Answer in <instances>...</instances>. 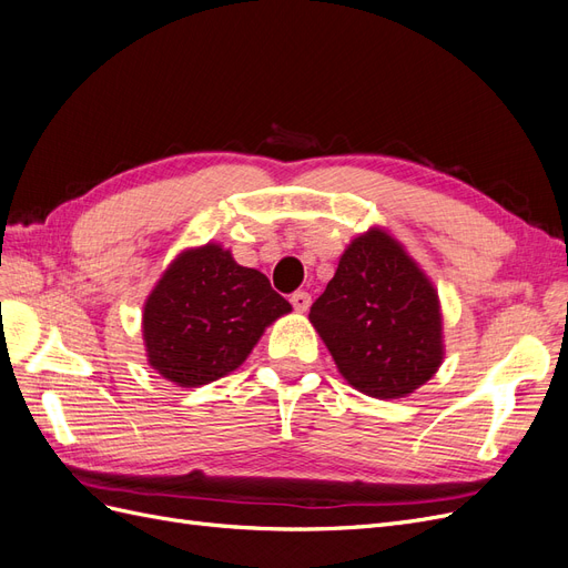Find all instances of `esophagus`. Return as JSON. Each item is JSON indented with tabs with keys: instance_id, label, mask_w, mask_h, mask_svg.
Segmentation results:
<instances>
[{
	"instance_id": "obj_1",
	"label": "esophagus",
	"mask_w": 568,
	"mask_h": 568,
	"mask_svg": "<svg viewBox=\"0 0 568 568\" xmlns=\"http://www.w3.org/2000/svg\"><path fill=\"white\" fill-rule=\"evenodd\" d=\"M311 303H313V298H311V294H307V291H296V294L291 296V305H294L296 313H307Z\"/></svg>"
}]
</instances>
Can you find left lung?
I'll use <instances>...</instances> for the list:
<instances>
[{
	"instance_id": "left-lung-1",
	"label": "left lung",
	"mask_w": 568,
	"mask_h": 568,
	"mask_svg": "<svg viewBox=\"0 0 568 568\" xmlns=\"http://www.w3.org/2000/svg\"><path fill=\"white\" fill-rule=\"evenodd\" d=\"M311 322L343 379L379 400L415 393L445 355L438 291L384 227L346 246Z\"/></svg>"
}]
</instances>
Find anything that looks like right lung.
<instances>
[{
	"instance_id": "obj_1",
	"label": "right lung",
	"mask_w": 568,
	"mask_h": 568,
	"mask_svg": "<svg viewBox=\"0 0 568 568\" xmlns=\"http://www.w3.org/2000/svg\"><path fill=\"white\" fill-rule=\"evenodd\" d=\"M291 313L263 272L239 265L230 248H184L146 296V363L163 379L199 388L244 365L267 326Z\"/></svg>"
}]
</instances>
